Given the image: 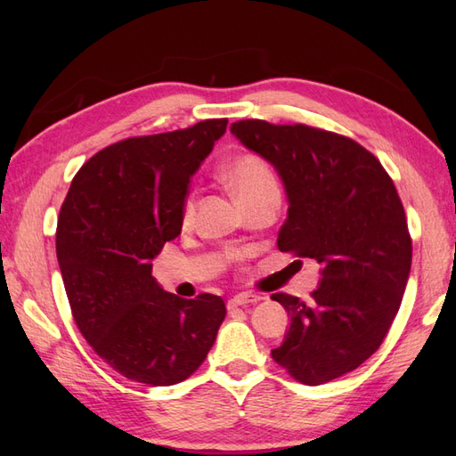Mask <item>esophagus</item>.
Instances as JSON below:
<instances>
[{"mask_svg": "<svg viewBox=\"0 0 456 456\" xmlns=\"http://www.w3.org/2000/svg\"><path fill=\"white\" fill-rule=\"evenodd\" d=\"M260 299H263V296H260V294H247V292H243V294H237V296H233V297H229L227 305H229V307H237V305L256 304V302H260Z\"/></svg>", "mask_w": 456, "mask_h": 456, "instance_id": "obj_1", "label": "esophagus"}]
</instances>
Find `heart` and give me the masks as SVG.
<instances>
[{
	"instance_id": "1",
	"label": "heart",
	"mask_w": 456,
	"mask_h": 456,
	"mask_svg": "<svg viewBox=\"0 0 456 456\" xmlns=\"http://www.w3.org/2000/svg\"><path fill=\"white\" fill-rule=\"evenodd\" d=\"M223 180L227 182V186L240 203L266 190H278L274 170L270 168V164L263 157H258L255 152H243L233 160H229L225 168H223ZM193 213H196V200H193V196H188L182 208L183 225H190Z\"/></svg>"
}]
</instances>
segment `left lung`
<instances>
[{
    "mask_svg": "<svg viewBox=\"0 0 456 456\" xmlns=\"http://www.w3.org/2000/svg\"><path fill=\"white\" fill-rule=\"evenodd\" d=\"M231 133L284 183L278 248L322 266L309 302L273 294L289 315L273 358L302 384L331 382L378 351L400 309L411 268L402 200L380 160L343 134L260 119Z\"/></svg>",
    "mask_w": 456,
    "mask_h": 456,
    "instance_id": "1",
    "label": "left lung"
}]
</instances>
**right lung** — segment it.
Segmentation results:
<instances>
[{"instance_id":"1","label":"right lung","mask_w":456,"mask_h":456,"mask_svg":"<svg viewBox=\"0 0 456 456\" xmlns=\"http://www.w3.org/2000/svg\"><path fill=\"white\" fill-rule=\"evenodd\" d=\"M225 129L227 119H206L110 144L78 170L61 208L56 256L74 322L129 380H186L225 319L219 296L164 292L151 265L180 235L190 178Z\"/></svg>"}]
</instances>
